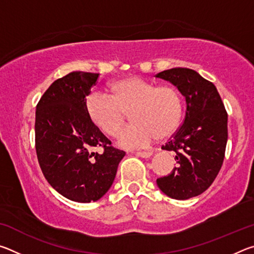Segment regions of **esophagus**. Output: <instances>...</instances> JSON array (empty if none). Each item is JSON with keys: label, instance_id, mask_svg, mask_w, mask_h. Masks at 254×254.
Returning a JSON list of instances; mask_svg holds the SVG:
<instances>
[{"label": "esophagus", "instance_id": "esophagus-1", "mask_svg": "<svg viewBox=\"0 0 254 254\" xmlns=\"http://www.w3.org/2000/svg\"><path fill=\"white\" fill-rule=\"evenodd\" d=\"M152 151H137L136 156L141 158H150L152 156Z\"/></svg>", "mask_w": 254, "mask_h": 254}]
</instances>
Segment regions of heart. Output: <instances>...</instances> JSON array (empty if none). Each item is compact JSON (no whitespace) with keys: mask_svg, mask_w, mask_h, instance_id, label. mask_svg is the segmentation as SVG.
Listing matches in <instances>:
<instances>
[{"mask_svg":"<svg viewBox=\"0 0 254 254\" xmlns=\"http://www.w3.org/2000/svg\"><path fill=\"white\" fill-rule=\"evenodd\" d=\"M109 95L92 93L85 107L91 121L110 136H115L127 119L132 123L119 134L126 149L145 147L177 130L183 115V100L173 85H157L140 76H128L109 85Z\"/></svg>","mask_w":254,"mask_h":254,"instance_id":"obj_1","label":"heart"}]
</instances>
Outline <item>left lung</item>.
<instances>
[{
	"label": "left lung",
	"instance_id": "left-lung-1",
	"mask_svg": "<svg viewBox=\"0 0 254 254\" xmlns=\"http://www.w3.org/2000/svg\"><path fill=\"white\" fill-rule=\"evenodd\" d=\"M156 77L170 81L186 100L184 123L163 150L174 151L178 165L158 178L160 190L185 200L204 192L216 178L224 160L227 113L213 83L189 68H171Z\"/></svg>",
	"mask_w": 254,
	"mask_h": 254
}]
</instances>
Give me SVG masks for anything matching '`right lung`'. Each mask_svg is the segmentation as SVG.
<instances>
[{
    "label": "right lung",
    "mask_w": 254,
    "mask_h": 254,
    "mask_svg": "<svg viewBox=\"0 0 254 254\" xmlns=\"http://www.w3.org/2000/svg\"><path fill=\"white\" fill-rule=\"evenodd\" d=\"M100 74L72 71L55 80L36 111V150L47 182L77 203L104 196L126 156L111 145L86 112L85 101ZM103 148L102 154L94 147Z\"/></svg>",
    "instance_id": "1"
}]
</instances>
